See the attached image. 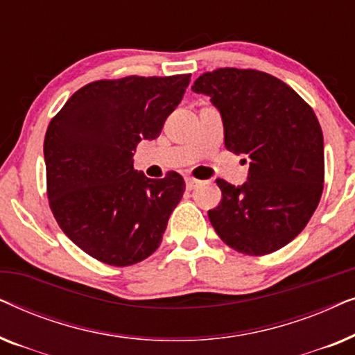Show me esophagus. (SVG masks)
<instances>
[{"mask_svg": "<svg viewBox=\"0 0 355 355\" xmlns=\"http://www.w3.org/2000/svg\"><path fill=\"white\" fill-rule=\"evenodd\" d=\"M198 184H200V181H198V179H196V178H186V187H187V191H192V189H196Z\"/></svg>", "mask_w": 355, "mask_h": 355, "instance_id": "esophagus-1", "label": "esophagus"}]
</instances>
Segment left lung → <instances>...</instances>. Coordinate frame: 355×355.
<instances>
[{
    "label": "left lung",
    "mask_w": 355,
    "mask_h": 355,
    "mask_svg": "<svg viewBox=\"0 0 355 355\" xmlns=\"http://www.w3.org/2000/svg\"><path fill=\"white\" fill-rule=\"evenodd\" d=\"M192 90L220 110L226 150L250 159L241 187L216 181L221 202L208 210L211 226L241 254H273L300 234L322 197L324 153L317 116L288 84L257 69L203 72Z\"/></svg>",
    "instance_id": "1"
}]
</instances>
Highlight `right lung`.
<instances>
[{
    "mask_svg": "<svg viewBox=\"0 0 355 355\" xmlns=\"http://www.w3.org/2000/svg\"><path fill=\"white\" fill-rule=\"evenodd\" d=\"M189 82L191 74L90 82L48 124L43 153L53 216L101 263L135 265L162 244L186 182L176 171L148 179L132 157L140 140L158 137Z\"/></svg>",
    "mask_w": 355,
    "mask_h": 355,
    "instance_id": "obj_1",
    "label": "right lung"
}]
</instances>
